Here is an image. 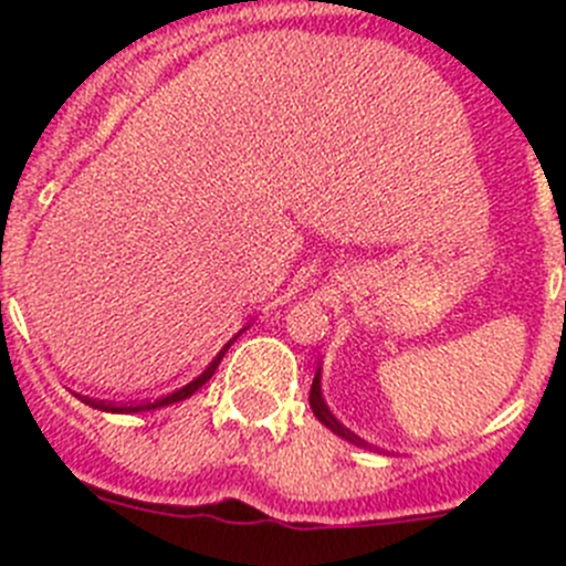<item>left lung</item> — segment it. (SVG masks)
I'll list each match as a JSON object with an SVG mask.
<instances>
[{"mask_svg": "<svg viewBox=\"0 0 566 566\" xmlns=\"http://www.w3.org/2000/svg\"><path fill=\"white\" fill-rule=\"evenodd\" d=\"M310 405H312V413L317 416L319 421H323L325 427H328L331 432H336V436L339 438H345V441H350V443H356V447H361V438L356 436V432H350L347 430L345 424H342L339 419H336L334 413H331L328 410V405H325V399H323V389H319V367H317V373H315V380H312V391H310Z\"/></svg>", "mask_w": 566, "mask_h": 566, "instance_id": "8db88e82", "label": "left lung"}]
</instances>
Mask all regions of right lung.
Wrapping results in <instances>:
<instances>
[{"label":"right lung","instance_id":"right-lung-1","mask_svg":"<svg viewBox=\"0 0 566 566\" xmlns=\"http://www.w3.org/2000/svg\"><path fill=\"white\" fill-rule=\"evenodd\" d=\"M235 339H238V336H235ZM235 339H230L224 347H221L219 356H216L213 361L208 364V369H205V373L199 375V378H193L191 384H186V386H182V389H177L175 394H169V397H161V399H156V402H145V405H112V402H104V399H90V397H84V405H90V408L106 410V413H139V410H156V408H164V405L182 402V399L191 397L193 391L202 389V386L208 384L210 378H213L216 369H219V364H221V358H224V353L230 350V345H232V342H235Z\"/></svg>","mask_w":566,"mask_h":566}]
</instances>
